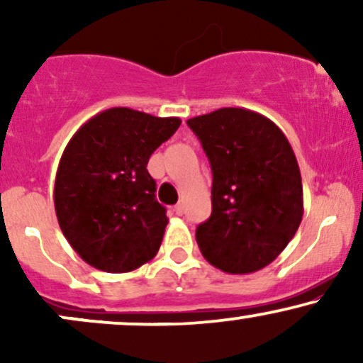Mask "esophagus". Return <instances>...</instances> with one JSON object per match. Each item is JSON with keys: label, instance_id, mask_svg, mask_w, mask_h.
Wrapping results in <instances>:
<instances>
[{"label": "esophagus", "instance_id": "34e87169", "mask_svg": "<svg viewBox=\"0 0 363 363\" xmlns=\"http://www.w3.org/2000/svg\"><path fill=\"white\" fill-rule=\"evenodd\" d=\"M174 211H176V215H179V216H181L182 213H184V206H182V205H181V203H179V205H176V206H174Z\"/></svg>", "mask_w": 363, "mask_h": 363}]
</instances>
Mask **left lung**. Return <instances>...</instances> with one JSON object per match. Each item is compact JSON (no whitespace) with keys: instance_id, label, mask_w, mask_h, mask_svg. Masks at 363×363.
<instances>
[{"instance_id":"1","label":"left lung","mask_w":363,"mask_h":363,"mask_svg":"<svg viewBox=\"0 0 363 363\" xmlns=\"http://www.w3.org/2000/svg\"><path fill=\"white\" fill-rule=\"evenodd\" d=\"M213 174L211 215L196 228L205 259L230 274L262 269L294 239L302 177L281 129L264 116L223 107L187 121Z\"/></svg>"}]
</instances>
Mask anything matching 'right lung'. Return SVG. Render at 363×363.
Masks as SVG:
<instances>
[{
    "instance_id": "obj_1",
    "label": "right lung",
    "mask_w": 363,
    "mask_h": 363,
    "mask_svg": "<svg viewBox=\"0 0 363 363\" xmlns=\"http://www.w3.org/2000/svg\"><path fill=\"white\" fill-rule=\"evenodd\" d=\"M179 126V118L112 107L66 145L54 208L62 235L90 266L128 273L155 257L169 218L147 165Z\"/></svg>"
}]
</instances>
